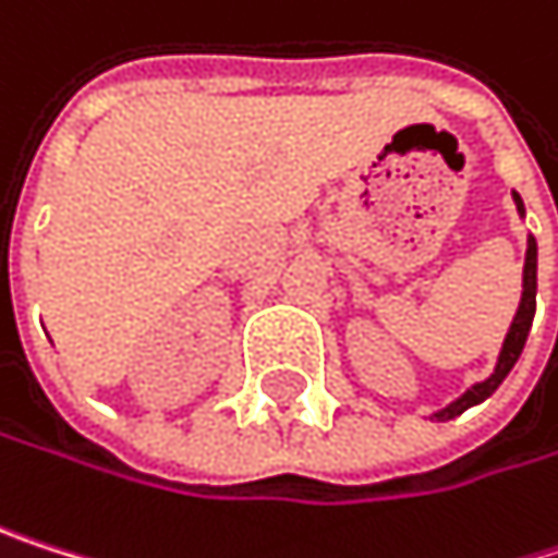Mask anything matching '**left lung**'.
<instances>
[{
  "instance_id": "1",
  "label": "left lung",
  "mask_w": 558,
  "mask_h": 558,
  "mask_svg": "<svg viewBox=\"0 0 558 558\" xmlns=\"http://www.w3.org/2000/svg\"><path fill=\"white\" fill-rule=\"evenodd\" d=\"M513 198H517V208L523 211L520 195H513ZM533 314H536V238L530 234V244H526V267H523V301H520V311H517V317H513V324H510V333H507V340H504L497 369H494L490 379L471 386L458 402H451L448 409H441V412L435 415L438 422H448V418L468 412L471 405H477V402H484V399H490V396L497 392V386L507 379V373L517 366V360H520V353H523V347H526V337H530V327H533Z\"/></svg>"
}]
</instances>
